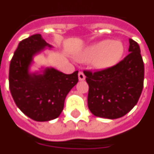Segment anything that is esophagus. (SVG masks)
<instances>
[{
  "instance_id": "esophagus-1",
  "label": "esophagus",
  "mask_w": 154,
  "mask_h": 154,
  "mask_svg": "<svg viewBox=\"0 0 154 154\" xmlns=\"http://www.w3.org/2000/svg\"><path fill=\"white\" fill-rule=\"evenodd\" d=\"M79 79L80 80V81H82V80H85V75L84 73L82 72V71H80V72H79Z\"/></svg>"
}]
</instances>
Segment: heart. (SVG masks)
Wrapping results in <instances>:
<instances>
[{
	"instance_id": "obj_1",
	"label": "heart",
	"mask_w": 154,
	"mask_h": 154,
	"mask_svg": "<svg viewBox=\"0 0 154 154\" xmlns=\"http://www.w3.org/2000/svg\"><path fill=\"white\" fill-rule=\"evenodd\" d=\"M124 52V45L121 42L103 40L85 48L78 58L83 62L93 61L97 69H106L118 64Z\"/></svg>"
}]
</instances>
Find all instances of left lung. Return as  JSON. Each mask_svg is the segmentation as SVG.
Returning <instances> with one entry per match:
<instances>
[{
    "label": "left lung",
    "mask_w": 154,
    "mask_h": 154,
    "mask_svg": "<svg viewBox=\"0 0 154 154\" xmlns=\"http://www.w3.org/2000/svg\"><path fill=\"white\" fill-rule=\"evenodd\" d=\"M129 55L109 69L85 70L88 85V109L107 119L127 114L139 101L143 87L144 66L139 44L129 40Z\"/></svg>",
    "instance_id": "1"
}]
</instances>
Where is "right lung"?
Segmentation results:
<instances>
[{
  "instance_id": "right-lung-1",
  "label": "right lung",
  "mask_w": 154,
  "mask_h": 154,
  "mask_svg": "<svg viewBox=\"0 0 154 154\" xmlns=\"http://www.w3.org/2000/svg\"><path fill=\"white\" fill-rule=\"evenodd\" d=\"M51 45L41 34L20 42L10 64L9 86L16 106L36 122L57 118L62 112L66 95L78 83V71L66 75L54 68L42 73H30L33 57Z\"/></svg>"
}]
</instances>
